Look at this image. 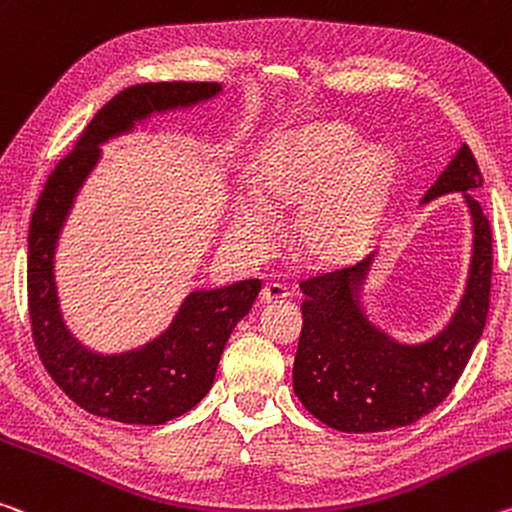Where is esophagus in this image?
<instances>
[{
    "label": "esophagus",
    "instance_id": "34e87169",
    "mask_svg": "<svg viewBox=\"0 0 512 512\" xmlns=\"http://www.w3.org/2000/svg\"><path fill=\"white\" fill-rule=\"evenodd\" d=\"M289 296L287 287L278 285V282H271V285H266L262 289V294H259V298L264 300V303H275V300H285Z\"/></svg>",
    "mask_w": 512,
    "mask_h": 512
}]
</instances>
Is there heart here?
Returning <instances> with one entry per match:
<instances>
[{
    "mask_svg": "<svg viewBox=\"0 0 512 512\" xmlns=\"http://www.w3.org/2000/svg\"><path fill=\"white\" fill-rule=\"evenodd\" d=\"M360 145L353 129L337 123H312L275 136L250 173L255 198L234 202V237L262 253L275 241L271 212L300 205L296 241L307 259L339 264L362 253L383 221L396 161L385 148Z\"/></svg>",
    "mask_w": 512,
    "mask_h": 512,
    "instance_id": "1",
    "label": "heart"
}]
</instances>
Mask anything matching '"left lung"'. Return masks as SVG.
I'll return each instance as SVG.
<instances>
[{"label":"left lung","instance_id":"1","mask_svg":"<svg viewBox=\"0 0 512 512\" xmlns=\"http://www.w3.org/2000/svg\"><path fill=\"white\" fill-rule=\"evenodd\" d=\"M481 186L474 154L462 143L421 200L460 193L472 218L465 291L446 326L424 342H399L369 319L362 291L378 250L348 269L300 282L294 392L323 424L344 433L392 431L415 424L451 394L490 310L492 232L472 193Z\"/></svg>","mask_w":512,"mask_h":512}]
</instances>
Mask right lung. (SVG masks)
<instances>
[{"label": "right lung", "instance_id": "obj_1", "mask_svg": "<svg viewBox=\"0 0 512 512\" xmlns=\"http://www.w3.org/2000/svg\"><path fill=\"white\" fill-rule=\"evenodd\" d=\"M221 93L223 86L212 81L125 88L95 113L75 150L59 161L40 193L29 225L31 332L54 383L91 415L159 426L189 412L212 389L227 339L262 289L259 280H241L221 289L191 291L161 335L123 353H100L81 344L66 326L56 289V246L81 186L100 164V145L134 132L157 113L191 109Z\"/></svg>", "mask_w": 512, "mask_h": 512}]
</instances>
